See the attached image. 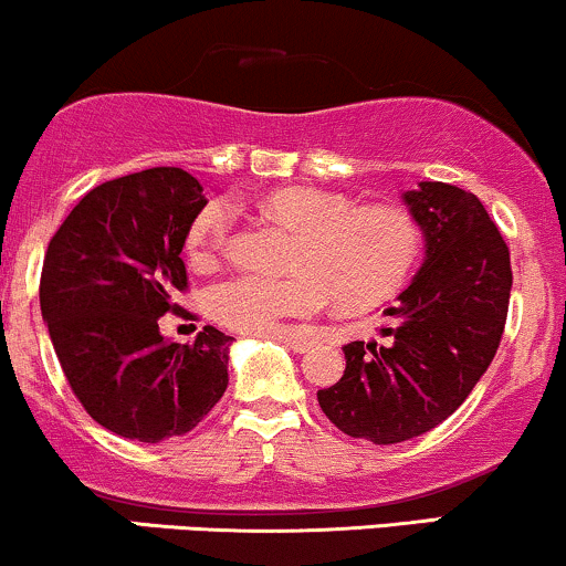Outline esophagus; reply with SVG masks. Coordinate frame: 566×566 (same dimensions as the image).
Segmentation results:
<instances>
[{
  "label": "esophagus",
  "instance_id": "esophagus-1",
  "mask_svg": "<svg viewBox=\"0 0 566 566\" xmlns=\"http://www.w3.org/2000/svg\"><path fill=\"white\" fill-rule=\"evenodd\" d=\"M271 340H279L284 343V346H290L292 350H297V354H305V350L311 348V337L305 335H297V333H276Z\"/></svg>",
  "mask_w": 566,
  "mask_h": 566
}]
</instances>
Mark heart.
Wrapping results in <instances>:
<instances>
[{"mask_svg": "<svg viewBox=\"0 0 566 566\" xmlns=\"http://www.w3.org/2000/svg\"><path fill=\"white\" fill-rule=\"evenodd\" d=\"M263 210L301 231L290 263L295 274H242L210 290L212 316L239 333H282L290 319L316 314L329 295L343 308L378 305L407 282L420 258V226L401 207H354L343 193L287 186L271 191ZM231 223L229 201H207L188 229V258L197 265L216 261L229 242Z\"/></svg>", "mask_w": 566, "mask_h": 566, "instance_id": "b5f03b06", "label": "heart"}]
</instances>
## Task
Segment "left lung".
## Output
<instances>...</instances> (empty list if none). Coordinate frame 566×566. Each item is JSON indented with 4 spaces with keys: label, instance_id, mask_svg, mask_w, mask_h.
Returning <instances> with one entry per match:
<instances>
[{
    "label": "left lung",
    "instance_id": "1",
    "mask_svg": "<svg viewBox=\"0 0 566 566\" xmlns=\"http://www.w3.org/2000/svg\"><path fill=\"white\" fill-rule=\"evenodd\" d=\"M426 258L396 297L386 343L343 346L346 373L316 394L343 433L396 444L437 428L495 359L511 297V255L484 205L463 188L420 180L401 193Z\"/></svg>",
    "mask_w": 566,
    "mask_h": 566
}]
</instances>
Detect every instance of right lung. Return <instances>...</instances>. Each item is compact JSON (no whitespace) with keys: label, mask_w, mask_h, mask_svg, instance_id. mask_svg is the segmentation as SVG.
Segmentation results:
<instances>
[{"label":"right lung","mask_w":566,"mask_h":566,"mask_svg":"<svg viewBox=\"0 0 566 566\" xmlns=\"http://www.w3.org/2000/svg\"><path fill=\"white\" fill-rule=\"evenodd\" d=\"M205 205L193 175L154 167L84 193L50 239L42 319L71 391L116 437L188 433L229 386L233 337L205 327L180 346L159 333L186 290L180 252Z\"/></svg>","instance_id":"1"}]
</instances>
